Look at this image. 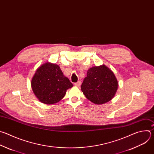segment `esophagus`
Wrapping results in <instances>:
<instances>
[{
    "instance_id": "34e87169",
    "label": "esophagus",
    "mask_w": 154,
    "mask_h": 154,
    "mask_svg": "<svg viewBox=\"0 0 154 154\" xmlns=\"http://www.w3.org/2000/svg\"><path fill=\"white\" fill-rule=\"evenodd\" d=\"M81 81H78L77 82H76V83L74 84V85H75L76 87H79V86L81 85Z\"/></svg>"
}]
</instances>
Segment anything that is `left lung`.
<instances>
[{"label":"left lung","instance_id":"obj_1","mask_svg":"<svg viewBox=\"0 0 154 154\" xmlns=\"http://www.w3.org/2000/svg\"><path fill=\"white\" fill-rule=\"evenodd\" d=\"M118 87V82L113 72L103 64L88 70L81 88L88 100L101 105L112 100Z\"/></svg>","mask_w":154,"mask_h":154}]
</instances>
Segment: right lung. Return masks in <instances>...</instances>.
<instances>
[{
  "label": "right lung",
  "mask_w": 154,
  "mask_h": 154,
  "mask_svg": "<svg viewBox=\"0 0 154 154\" xmlns=\"http://www.w3.org/2000/svg\"><path fill=\"white\" fill-rule=\"evenodd\" d=\"M31 85L37 98L47 105L60 101L66 95L67 90L73 86L58 65L49 62L37 69Z\"/></svg>",
  "instance_id": "right-lung-1"
}]
</instances>
